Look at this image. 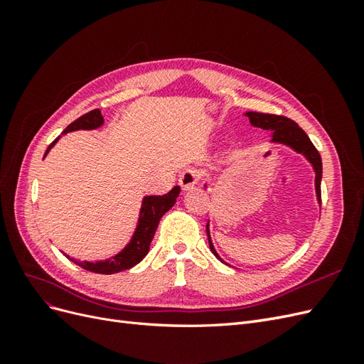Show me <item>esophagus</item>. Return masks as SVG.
Wrapping results in <instances>:
<instances>
[{"label":"esophagus","instance_id":"34e87169","mask_svg":"<svg viewBox=\"0 0 364 364\" xmlns=\"http://www.w3.org/2000/svg\"><path fill=\"white\" fill-rule=\"evenodd\" d=\"M202 179V171L194 170V168H188L181 173L179 176V183L182 186L183 191H188L190 188H193L194 185H197Z\"/></svg>","mask_w":364,"mask_h":364}]
</instances>
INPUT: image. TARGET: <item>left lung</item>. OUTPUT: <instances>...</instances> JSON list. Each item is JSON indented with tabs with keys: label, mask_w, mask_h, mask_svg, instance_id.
<instances>
[{
	"label": "left lung",
	"mask_w": 364,
	"mask_h": 364,
	"mask_svg": "<svg viewBox=\"0 0 364 364\" xmlns=\"http://www.w3.org/2000/svg\"><path fill=\"white\" fill-rule=\"evenodd\" d=\"M249 117L250 123L257 127L266 129V130H273V139L277 142H284L299 153H304V155L308 158L313 164V167L316 170V193H317V199L318 202H322V194H321V179H322V159L321 155H318L317 149L311 142V139L308 138L305 132L297 126L293 119L284 117V115H277V114H262V112H246ZM209 225V223H208ZM206 225V234H208V241H209V249L213 250L214 255L220 259L217 255V252L213 246L211 237H209V229ZM222 261V259H220Z\"/></svg>",
	"instance_id": "1"
}]
</instances>
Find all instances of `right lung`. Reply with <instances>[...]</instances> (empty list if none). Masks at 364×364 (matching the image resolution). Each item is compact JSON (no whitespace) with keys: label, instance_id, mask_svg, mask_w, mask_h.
Returning a JSON list of instances; mask_svg holds the SVG:
<instances>
[{"label":"right lung","instance_id":"obj_1","mask_svg":"<svg viewBox=\"0 0 364 364\" xmlns=\"http://www.w3.org/2000/svg\"><path fill=\"white\" fill-rule=\"evenodd\" d=\"M103 115L98 109H94V111L87 112L85 115H82L80 118H77L75 121L63 130V134L67 132H73V130H79V129H95L100 127L103 124ZM59 138L54 139L51 144L48 146L46 155L50 151V149L56 144V141ZM181 193V188L178 185L174 186L171 191H168L167 194L164 196H147L144 197V202H142V208H141V215H139V225L136 228V232L134 235V238L130 240V243L126 246V249L123 252H119L118 255H115L111 259L106 261H98V262H82L70 258V261L75 262L77 266H80L85 270H90L94 273H102V274H111V273H117V272H123L127 269H132L139 261H142L147 253H149V247L153 240V235H155L159 220L161 217L168 211V209L176 203V199Z\"/></svg>","mask_w":364,"mask_h":364}]
</instances>
